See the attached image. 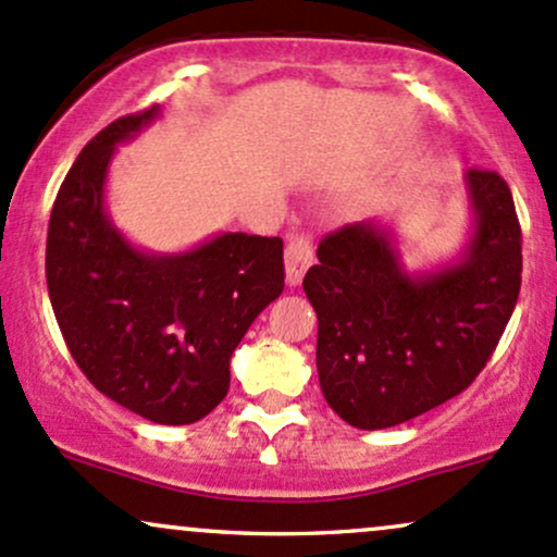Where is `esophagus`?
Instances as JSON below:
<instances>
[{
  "label": "esophagus",
  "instance_id": "1",
  "mask_svg": "<svg viewBox=\"0 0 557 557\" xmlns=\"http://www.w3.org/2000/svg\"><path fill=\"white\" fill-rule=\"evenodd\" d=\"M315 255H312V245L308 236H292L289 245L284 252V265H286V284L297 286L302 281L305 271L312 265Z\"/></svg>",
  "mask_w": 557,
  "mask_h": 557
}]
</instances>
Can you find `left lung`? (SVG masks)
<instances>
[{"label": "left lung", "mask_w": 557, "mask_h": 557, "mask_svg": "<svg viewBox=\"0 0 557 557\" xmlns=\"http://www.w3.org/2000/svg\"><path fill=\"white\" fill-rule=\"evenodd\" d=\"M468 236L453 260L410 271L392 221L318 245L302 289L318 315L321 392L349 426L389 429L466 389L495 352L521 289V226L508 184L468 171Z\"/></svg>", "instance_id": "left-lung-1"}]
</instances>
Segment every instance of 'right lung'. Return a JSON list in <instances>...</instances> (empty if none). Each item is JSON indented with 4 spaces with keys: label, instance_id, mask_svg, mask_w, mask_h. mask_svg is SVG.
Segmentation results:
<instances>
[{
    "label": "right lung",
    "instance_id": "add662e5",
    "mask_svg": "<svg viewBox=\"0 0 557 557\" xmlns=\"http://www.w3.org/2000/svg\"><path fill=\"white\" fill-rule=\"evenodd\" d=\"M160 104L110 123L62 181L47 234V286L86 379L131 413L186 426L221 405L242 336L284 292V242L223 231L184 252L131 245L108 210L117 144Z\"/></svg>",
    "mask_w": 557,
    "mask_h": 557
}]
</instances>
